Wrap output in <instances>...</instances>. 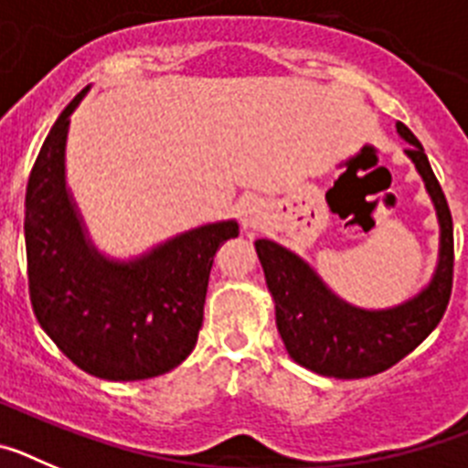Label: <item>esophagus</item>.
<instances>
[{
    "mask_svg": "<svg viewBox=\"0 0 468 468\" xmlns=\"http://www.w3.org/2000/svg\"><path fill=\"white\" fill-rule=\"evenodd\" d=\"M264 225V210L258 201L253 204H246L241 210V227L246 231H255Z\"/></svg>",
    "mask_w": 468,
    "mask_h": 468,
    "instance_id": "esophagus-1",
    "label": "esophagus"
}]
</instances>
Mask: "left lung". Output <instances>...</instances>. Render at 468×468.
<instances>
[{"instance_id":"1","label":"left lung","mask_w":468,"mask_h":468,"mask_svg":"<svg viewBox=\"0 0 468 468\" xmlns=\"http://www.w3.org/2000/svg\"><path fill=\"white\" fill-rule=\"evenodd\" d=\"M396 128L410 143L405 152L424 177L441 222V262L427 291L387 312L349 307L291 250L267 239L255 241L276 302V325L285 349L292 361L325 378H370L396 366L441 324L452 295L454 237L448 198L415 133L400 122H396Z\"/></svg>"}]
</instances>
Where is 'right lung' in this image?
<instances>
[{
	"instance_id": "right-lung-1",
	"label": "right lung",
	"mask_w": 468,
	"mask_h": 468,
	"mask_svg": "<svg viewBox=\"0 0 468 468\" xmlns=\"http://www.w3.org/2000/svg\"><path fill=\"white\" fill-rule=\"evenodd\" d=\"M41 144L25 192L27 285L37 321L84 373L135 382L168 373L192 354L204 324L218 248L239 237L237 222L187 231L131 264L107 262L86 243L65 189L69 114Z\"/></svg>"
}]
</instances>
